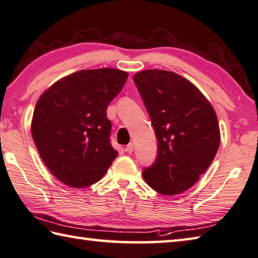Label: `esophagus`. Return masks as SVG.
<instances>
[{"mask_svg": "<svg viewBox=\"0 0 258 258\" xmlns=\"http://www.w3.org/2000/svg\"><path fill=\"white\" fill-rule=\"evenodd\" d=\"M134 147H135L134 143H130V144H128V145L125 146V152H128L129 154H132V153L134 152Z\"/></svg>", "mask_w": 258, "mask_h": 258, "instance_id": "obj_1", "label": "esophagus"}]
</instances>
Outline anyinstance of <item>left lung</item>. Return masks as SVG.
<instances>
[{"label":"left lung","instance_id":"left-lung-1","mask_svg":"<svg viewBox=\"0 0 258 258\" xmlns=\"http://www.w3.org/2000/svg\"><path fill=\"white\" fill-rule=\"evenodd\" d=\"M134 81L159 142L155 163L143 178L162 195H178L213 162L221 141L218 116L201 90L175 72L144 70Z\"/></svg>","mask_w":258,"mask_h":258}]
</instances>
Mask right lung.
Segmentation results:
<instances>
[{
    "label": "right lung",
    "mask_w": 258,
    "mask_h": 258,
    "mask_svg": "<svg viewBox=\"0 0 258 258\" xmlns=\"http://www.w3.org/2000/svg\"><path fill=\"white\" fill-rule=\"evenodd\" d=\"M128 76L112 68L79 70L40 95L31 135L45 165L58 181L71 188L88 187L99 181L115 160L106 108Z\"/></svg>",
    "instance_id": "1"
}]
</instances>
